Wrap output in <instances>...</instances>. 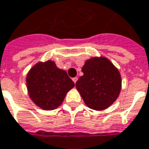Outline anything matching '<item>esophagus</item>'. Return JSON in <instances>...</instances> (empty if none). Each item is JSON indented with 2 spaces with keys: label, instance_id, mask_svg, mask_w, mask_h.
<instances>
[{
  "label": "esophagus",
  "instance_id": "1",
  "mask_svg": "<svg viewBox=\"0 0 149 149\" xmlns=\"http://www.w3.org/2000/svg\"><path fill=\"white\" fill-rule=\"evenodd\" d=\"M72 81L74 82V83H77V77H73V78H72Z\"/></svg>",
  "mask_w": 149,
  "mask_h": 149
}]
</instances>
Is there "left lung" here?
I'll list each match as a JSON object with an SVG mask.
<instances>
[{
  "label": "left lung",
  "mask_w": 149,
  "mask_h": 149,
  "mask_svg": "<svg viewBox=\"0 0 149 149\" xmlns=\"http://www.w3.org/2000/svg\"><path fill=\"white\" fill-rule=\"evenodd\" d=\"M83 76L76 83L85 104L94 110H104L117 100L121 90L119 70L108 58L92 57L82 68Z\"/></svg>",
  "instance_id": "8db88e82"
}]
</instances>
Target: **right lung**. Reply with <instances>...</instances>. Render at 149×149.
<instances>
[{"label":"right lung","mask_w":149,"mask_h":149,"mask_svg":"<svg viewBox=\"0 0 149 149\" xmlns=\"http://www.w3.org/2000/svg\"><path fill=\"white\" fill-rule=\"evenodd\" d=\"M26 85L31 100L40 109L52 110L62 104L66 93L75 84L66 71L49 60L39 61L31 67L26 77Z\"/></svg>","instance_id":"obj_1"}]
</instances>
